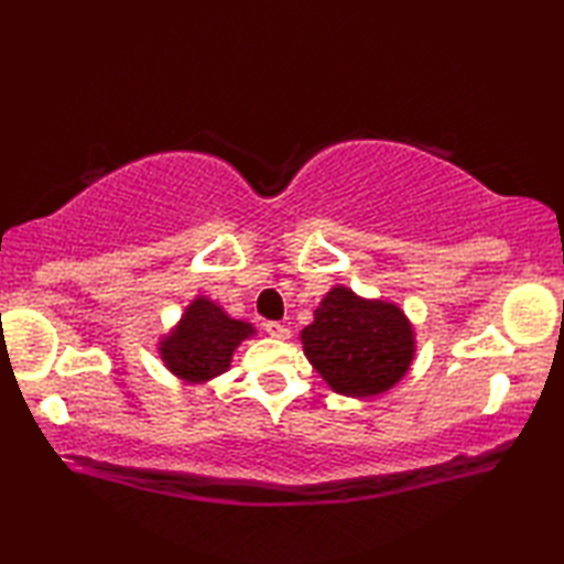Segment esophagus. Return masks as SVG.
<instances>
[{"label": "esophagus", "instance_id": "obj_1", "mask_svg": "<svg viewBox=\"0 0 564 564\" xmlns=\"http://www.w3.org/2000/svg\"><path fill=\"white\" fill-rule=\"evenodd\" d=\"M263 329H267V334H271L273 339H289L291 337V329L281 325V322H267Z\"/></svg>", "mask_w": 564, "mask_h": 564}]
</instances>
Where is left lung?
Listing matches in <instances>:
<instances>
[{"instance_id":"1","label":"left lung","mask_w":564,"mask_h":564,"mask_svg":"<svg viewBox=\"0 0 564 564\" xmlns=\"http://www.w3.org/2000/svg\"><path fill=\"white\" fill-rule=\"evenodd\" d=\"M303 351L329 388L349 398H373L404 378L414 358L410 319L392 303L364 301L337 285L301 334Z\"/></svg>"}]
</instances>
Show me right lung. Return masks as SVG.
<instances>
[{
	"mask_svg": "<svg viewBox=\"0 0 564 564\" xmlns=\"http://www.w3.org/2000/svg\"><path fill=\"white\" fill-rule=\"evenodd\" d=\"M251 334L254 327L249 322L227 317L208 297H196L178 327L160 344L162 361L182 380H210L230 368L239 341Z\"/></svg>",
	"mask_w": 564,
	"mask_h": 564,
	"instance_id": "add662e5",
	"label": "right lung"
}]
</instances>
